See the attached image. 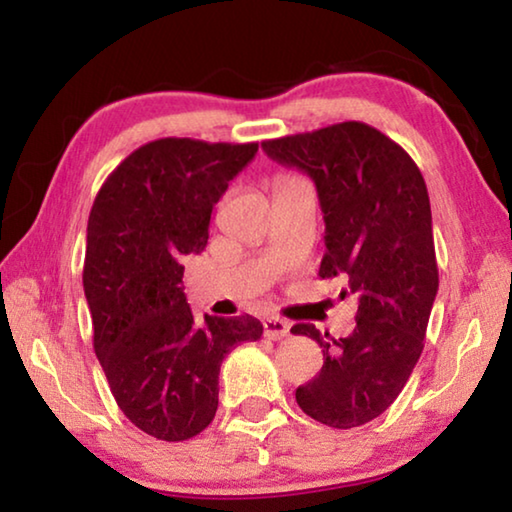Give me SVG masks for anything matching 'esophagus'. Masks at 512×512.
<instances>
[{
	"mask_svg": "<svg viewBox=\"0 0 512 512\" xmlns=\"http://www.w3.org/2000/svg\"><path fill=\"white\" fill-rule=\"evenodd\" d=\"M287 335H289V323L285 319H278V316H269V319H264V337L278 342V339Z\"/></svg>",
	"mask_w": 512,
	"mask_h": 512,
	"instance_id": "obj_1",
	"label": "esophagus"
}]
</instances>
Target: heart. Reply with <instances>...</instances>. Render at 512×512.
<instances>
[{
	"label": "heart",
	"mask_w": 512,
	"mask_h": 512,
	"mask_svg": "<svg viewBox=\"0 0 512 512\" xmlns=\"http://www.w3.org/2000/svg\"><path fill=\"white\" fill-rule=\"evenodd\" d=\"M289 182H294V180H280V182H278V184H280V186H282V184H289Z\"/></svg>",
	"instance_id": "1"
}]
</instances>
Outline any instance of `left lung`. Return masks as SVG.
Wrapping results in <instances>:
<instances>
[{"label":"left lung","mask_w":512,"mask_h":512,"mask_svg":"<svg viewBox=\"0 0 512 512\" xmlns=\"http://www.w3.org/2000/svg\"><path fill=\"white\" fill-rule=\"evenodd\" d=\"M262 150L310 175L326 223L319 275H339L358 296L348 337L321 335L312 323L291 328L323 348L319 376L296 389V401L326 426H362L394 403L424 351L440 285L426 182L401 145L355 120L264 141Z\"/></svg>","instance_id":"left-lung-1"}]
</instances>
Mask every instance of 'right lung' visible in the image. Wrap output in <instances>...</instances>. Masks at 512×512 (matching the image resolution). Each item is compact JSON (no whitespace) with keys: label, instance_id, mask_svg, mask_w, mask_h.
Wrapping results in <instances>:
<instances>
[{"label":"right lung","instance_id":"right-lung-1","mask_svg":"<svg viewBox=\"0 0 512 512\" xmlns=\"http://www.w3.org/2000/svg\"><path fill=\"white\" fill-rule=\"evenodd\" d=\"M257 148L145 143L107 177L88 216L84 294L95 355L118 408L157 440H189L212 424L223 358L264 332L248 314L205 316L198 326L182 287L184 257L205 250L214 205Z\"/></svg>","mask_w":512,"mask_h":512}]
</instances>
